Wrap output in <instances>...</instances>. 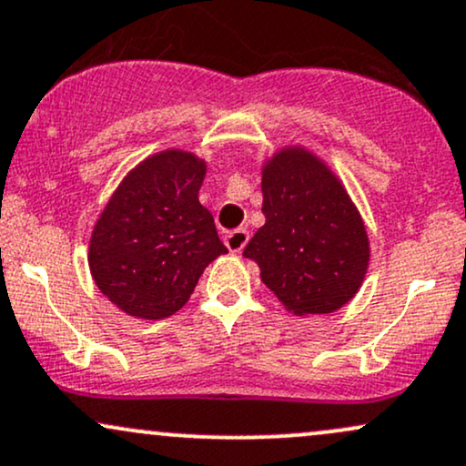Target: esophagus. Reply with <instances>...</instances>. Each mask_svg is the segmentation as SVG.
Returning <instances> with one entry per match:
<instances>
[{"instance_id": "obj_1", "label": "esophagus", "mask_w": 466, "mask_h": 466, "mask_svg": "<svg viewBox=\"0 0 466 466\" xmlns=\"http://www.w3.org/2000/svg\"><path fill=\"white\" fill-rule=\"evenodd\" d=\"M246 242H248V231L246 228H235L224 238V244H227V248L231 250V253H242Z\"/></svg>"}]
</instances>
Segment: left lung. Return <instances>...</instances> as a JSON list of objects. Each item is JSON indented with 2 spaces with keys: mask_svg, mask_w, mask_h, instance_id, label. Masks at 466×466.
Segmentation results:
<instances>
[{
  "mask_svg": "<svg viewBox=\"0 0 466 466\" xmlns=\"http://www.w3.org/2000/svg\"><path fill=\"white\" fill-rule=\"evenodd\" d=\"M266 224L246 244L261 281L297 316L331 314L351 300L369 266V238L333 174L305 150L264 167Z\"/></svg>",
  "mask_w": 466,
  "mask_h": 466,
  "instance_id": "obj_1",
  "label": "left lung"
}]
</instances>
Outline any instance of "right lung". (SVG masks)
<instances>
[{"label":"right lung","mask_w":466,"mask_h":466,"mask_svg":"<svg viewBox=\"0 0 466 466\" xmlns=\"http://www.w3.org/2000/svg\"><path fill=\"white\" fill-rule=\"evenodd\" d=\"M205 163L167 150L135 167L102 211L89 244L97 288L126 314L167 319L187 303L205 268L227 253L200 205Z\"/></svg>","instance_id":"1"}]
</instances>
